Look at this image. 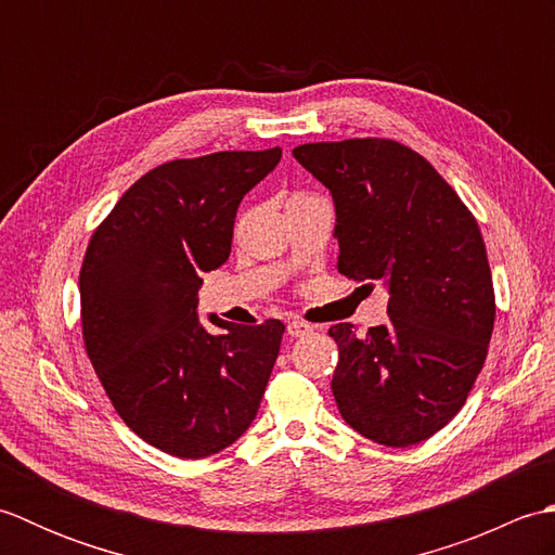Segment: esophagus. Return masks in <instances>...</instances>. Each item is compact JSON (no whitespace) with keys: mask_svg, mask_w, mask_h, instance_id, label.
Listing matches in <instances>:
<instances>
[{"mask_svg":"<svg viewBox=\"0 0 555 555\" xmlns=\"http://www.w3.org/2000/svg\"><path fill=\"white\" fill-rule=\"evenodd\" d=\"M286 332H288V336L298 338V336H305V334H312V326H310L308 322L296 320V317H293V320H291L288 326H286Z\"/></svg>","mask_w":555,"mask_h":555,"instance_id":"esophagus-1","label":"esophagus"}]
</instances>
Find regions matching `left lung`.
<instances>
[{
  "label": "left lung",
  "mask_w": 555,
  "mask_h": 555,
  "mask_svg": "<svg viewBox=\"0 0 555 555\" xmlns=\"http://www.w3.org/2000/svg\"><path fill=\"white\" fill-rule=\"evenodd\" d=\"M336 207L338 271L388 288V322L358 336L336 324L332 391L367 439L405 448L465 405L485 367L496 317L477 219L431 164L388 138L293 150Z\"/></svg>",
  "instance_id": "1"
}]
</instances>
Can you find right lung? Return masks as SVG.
<instances>
[{
  "label": "right lung",
  "mask_w": 555,
  "mask_h": 555,
  "mask_svg": "<svg viewBox=\"0 0 555 555\" xmlns=\"http://www.w3.org/2000/svg\"><path fill=\"white\" fill-rule=\"evenodd\" d=\"M281 147L173 159L128 188L88 243L80 322L114 410L176 457H207L250 427L279 358L284 324L197 320L203 274L231 255L241 199Z\"/></svg>",
  "instance_id": "1"
}]
</instances>
